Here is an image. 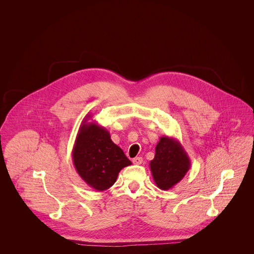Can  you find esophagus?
<instances>
[{"mask_svg":"<svg viewBox=\"0 0 254 254\" xmlns=\"http://www.w3.org/2000/svg\"><path fill=\"white\" fill-rule=\"evenodd\" d=\"M133 164L135 165H141L143 163V158L142 157H135L132 159Z\"/></svg>","mask_w":254,"mask_h":254,"instance_id":"esophagus-1","label":"esophagus"}]
</instances>
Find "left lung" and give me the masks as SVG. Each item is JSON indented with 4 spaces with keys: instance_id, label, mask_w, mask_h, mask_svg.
I'll use <instances>...</instances> for the list:
<instances>
[{
    "instance_id": "obj_1",
    "label": "left lung",
    "mask_w": 254,
    "mask_h": 254,
    "mask_svg": "<svg viewBox=\"0 0 254 254\" xmlns=\"http://www.w3.org/2000/svg\"><path fill=\"white\" fill-rule=\"evenodd\" d=\"M191 163L181 143L169 136H162L155 146V156L149 168L156 186L169 190L185 177Z\"/></svg>"
}]
</instances>
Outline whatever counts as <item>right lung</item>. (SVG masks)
Masks as SVG:
<instances>
[{
	"label": "right lung",
	"instance_id": "obj_1",
	"mask_svg": "<svg viewBox=\"0 0 254 254\" xmlns=\"http://www.w3.org/2000/svg\"><path fill=\"white\" fill-rule=\"evenodd\" d=\"M87 114L82 122L73 145V165L85 184L98 191L109 189L122 169L131 162L121 147L110 139V134L95 122L87 123Z\"/></svg>",
	"mask_w": 254,
	"mask_h": 254
}]
</instances>
